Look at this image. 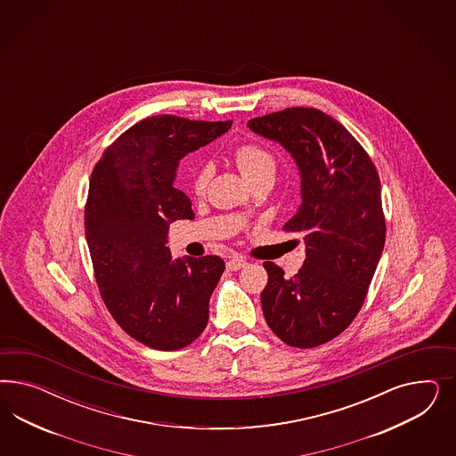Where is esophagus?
I'll list each match as a JSON object with an SVG mask.
<instances>
[{
    "label": "esophagus",
    "instance_id": "34e87169",
    "mask_svg": "<svg viewBox=\"0 0 456 456\" xmlns=\"http://www.w3.org/2000/svg\"><path fill=\"white\" fill-rule=\"evenodd\" d=\"M246 265H248V261L244 257H232V259L227 261V269L229 271H239V269H242Z\"/></svg>",
    "mask_w": 456,
    "mask_h": 456
}]
</instances>
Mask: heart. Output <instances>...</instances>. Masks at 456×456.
I'll list each match as a JSON object with an SVG mask.
<instances>
[{
  "label": "heart",
  "instance_id": "heart-1",
  "mask_svg": "<svg viewBox=\"0 0 456 456\" xmlns=\"http://www.w3.org/2000/svg\"><path fill=\"white\" fill-rule=\"evenodd\" d=\"M235 166L248 182H254L264 175H274L276 159L269 149L257 142H244L237 145L232 152ZM210 182V167L202 164L195 167L192 174V192L195 195H204Z\"/></svg>",
  "mask_w": 456,
  "mask_h": 456
}]
</instances>
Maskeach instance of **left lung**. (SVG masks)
I'll list each match as a JSON object with an SVG mask.
<instances>
[{
	"label": "left lung",
	"mask_w": 456,
	"mask_h": 456,
	"mask_svg": "<svg viewBox=\"0 0 456 456\" xmlns=\"http://www.w3.org/2000/svg\"><path fill=\"white\" fill-rule=\"evenodd\" d=\"M297 162L303 206L284 224L299 232L305 261L297 274L264 263V318L281 341L309 349L345 331L358 316L387 239L381 183L371 157L331 115L290 107L248 120Z\"/></svg>",
	"instance_id": "obj_1"
}]
</instances>
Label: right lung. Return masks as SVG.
I'll return each instance as SVG.
<instances>
[{
  "mask_svg": "<svg viewBox=\"0 0 456 456\" xmlns=\"http://www.w3.org/2000/svg\"><path fill=\"white\" fill-rule=\"evenodd\" d=\"M231 125L149 117L111 142L92 170L85 235L100 296L118 326L153 349H182L208 326L225 264L219 256L172 261L170 222L193 219L189 197L172 182L182 157Z\"/></svg>",
  "mask_w": 456,
  "mask_h": 456,
  "instance_id": "add662e5",
  "label": "right lung"
}]
</instances>
